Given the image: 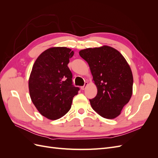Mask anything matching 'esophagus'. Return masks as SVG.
Returning <instances> with one entry per match:
<instances>
[{"label":"esophagus","instance_id":"34e87169","mask_svg":"<svg viewBox=\"0 0 158 158\" xmlns=\"http://www.w3.org/2000/svg\"><path fill=\"white\" fill-rule=\"evenodd\" d=\"M88 82H85V84H84V85H83V86L81 87V89H82V90L85 89V88H86V86H87V85H88Z\"/></svg>","mask_w":158,"mask_h":158}]
</instances>
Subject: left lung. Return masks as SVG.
<instances>
[{"mask_svg": "<svg viewBox=\"0 0 158 158\" xmlns=\"http://www.w3.org/2000/svg\"><path fill=\"white\" fill-rule=\"evenodd\" d=\"M89 64L98 94L89 99L100 116L112 119L121 114L132 94L133 76L130 66L115 49L104 45L79 52Z\"/></svg>", "mask_w": 158, "mask_h": 158, "instance_id": "left-lung-1", "label": "left lung"}]
</instances>
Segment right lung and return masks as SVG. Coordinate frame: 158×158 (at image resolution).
Instances as JSON below:
<instances>
[{
	"label": "right lung",
	"mask_w": 158,
	"mask_h": 158,
	"mask_svg": "<svg viewBox=\"0 0 158 158\" xmlns=\"http://www.w3.org/2000/svg\"><path fill=\"white\" fill-rule=\"evenodd\" d=\"M74 51L66 47H51L37 57L29 78L33 103L43 116L51 120L63 117L71 107L79 88L73 84L68 67Z\"/></svg>",
	"instance_id": "add662e5"
}]
</instances>
